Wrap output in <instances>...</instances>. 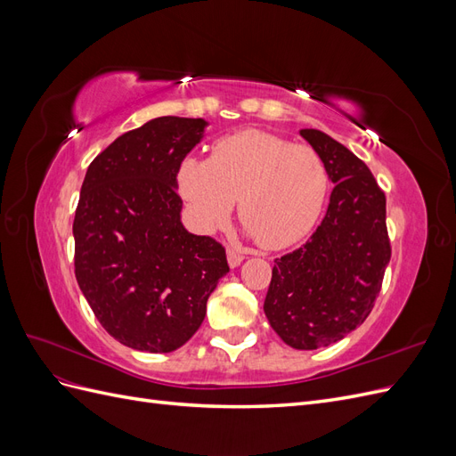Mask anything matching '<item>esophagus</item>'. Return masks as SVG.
I'll return each mask as SVG.
<instances>
[{
  "label": "esophagus",
  "instance_id": "esophagus-1",
  "mask_svg": "<svg viewBox=\"0 0 456 456\" xmlns=\"http://www.w3.org/2000/svg\"><path fill=\"white\" fill-rule=\"evenodd\" d=\"M226 256H228V265H230V268H238L241 262L245 260V255L243 253H240V251H236V249H230L226 251Z\"/></svg>",
  "mask_w": 456,
  "mask_h": 456
}]
</instances>
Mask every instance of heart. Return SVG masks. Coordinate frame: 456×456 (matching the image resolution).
Here are the masks:
<instances>
[{
  "label": "heart",
  "instance_id": "heart-1",
  "mask_svg": "<svg viewBox=\"0 0 456 456\" xmlns=\"http://www.w3.org/2000/svg\"><path fill=\"white\" fill-rule=\"evenodd\" d=\"M329 171L310 146L245 129L223 136L207 159L186 156L176 188L198 228L223 226L238 200V216L255 241L270 251L306 238L329 196Z\"/></svg>",
  "mask_w": 456,
  "mask_h": 456
}]
</instances>
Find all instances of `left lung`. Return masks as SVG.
<instances>
[{
	"label": "left lung",
	"instance_id": "obj_1",
	"mask_svg": "<svg viewBox=\"0 0 456 456\" xmlns=\"http://www.w3.org/2000/svg\"><path fill=\"white\" fill-rule=\"evenodd\" d=\"M300 136L320 154L335 188L306 245L275 258L265 314L289 346L315 350L367 320L392 247L386 196L367 165L322 131L300 129Z\"/></svg>",
	"mask_w": 456,
	"mask_h": 456
}]
</instances>
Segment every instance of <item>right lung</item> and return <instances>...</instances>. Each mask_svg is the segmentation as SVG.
Returning a JSON list of instances; mask_svg holds the SVG:
<instances>
[{
  "instance_id": "add662e5",
  "label": "right lung",
  "mask_w": 456,
  "mask_h": 456,
  "mask_svg": "<svg viewBox=\"0 0 456 456\" xmlns=\"http://www.w3.org/2000/svg\"><path fill=\"white\" fill-rule=\"evenodd\" d=\"M207 121L163 116L96 156L74 218L76 280L123 346L167 354L194 337L226 275V251L181 223L176 169Z\"/></svg>"
}]
</instances>
